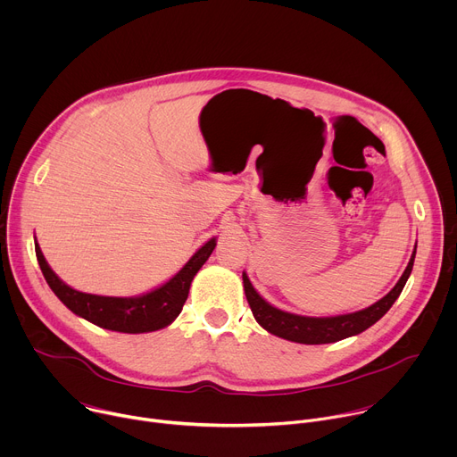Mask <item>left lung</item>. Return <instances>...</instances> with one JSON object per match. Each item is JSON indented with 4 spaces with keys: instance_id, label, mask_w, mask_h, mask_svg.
Segmentation results:
<instances>
[{
    "instance_id": "obj_1",
    "label": "left lung",
    "mask_w": 457,
    "mask_h": 457,
    "mask_svg": "<svg viewBox=\"0 0 457 457\" xmlns=\"http://www.w3.org/2000/svg\"><path fill=\"white\" fill-rule=\"evenodd\" d=\"M414 258H416V247H414V253L409 260V266L403 271L402 278L381 300H378L376 303H372L361 311H356V312L325 316V318L300 316V314H293V312L277 309L254 291V287L249 282L245 273H242V280H244V291H245L247 303L253 311V316L268 333L280 337L284 340H289V342H296V344L320 345V344L340 342L344 338L360 335L365 329H369L370 325H374L390 307H393V303L402 295V291L412 273Z\"/></svg>"
}]
</instances>
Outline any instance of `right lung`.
Instances as JSON below:
<instances>
[{
	"instance_id": "1",
	"label": "right lung",
	"mask_w": 457,
	"mask_h": 457,
	"mask_svg": "<svg viewBox=\"0 0 457 457\" xmlns=\"http://www.w3.org/2000/svg\"><path fill=\"white\" fill-rule=\"evenodd\" d=\"M217 245V238H210L195 253L184 268L161 287L139 296H99L81 293L64 284L48 266L39 244L36 242V256L43 277L54 295L74 314L96 323L97 328L117 333H152L170 325L182 311L193 277L204 266Z\"/></svg>"
}]
</instances>
